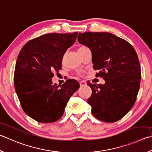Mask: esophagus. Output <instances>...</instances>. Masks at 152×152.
<instances>
[{
    "instance_id": "1",
    "label": "esophagus",
    "mask_w": 152,
    "mask_h": 152,
    "mask_svg": "<svg viewBox=\"0 0 152 152\" xmlns=\"http://www.w3.org/2000/svg\"><path fill=\"white\" fill-rule=\"evenodd\" d=\"M80 86L82 87V86H84L86 85V82L84 80H82L80 82Z\"/></svg>"
}]
</instances>
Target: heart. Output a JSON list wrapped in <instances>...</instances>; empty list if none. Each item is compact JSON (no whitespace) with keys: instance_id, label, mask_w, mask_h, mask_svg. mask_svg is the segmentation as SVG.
I'll return each mask as SVG.
<instances>
[{"instance_id":"b5f03b06","label":"heart","mask_w":152,"mask_h":152,"mask_svg":"<svg viewBox=\"0 0 152 152\" xmlns=\"http://www.w3.org/2000/svg\"><path fill=\"white\" fill-rule=\"evenodd\" d=\"M85 48H86V46H80V47L78 48V52L80 51V50H83V49Z\"/></svg>"}]
</instances>
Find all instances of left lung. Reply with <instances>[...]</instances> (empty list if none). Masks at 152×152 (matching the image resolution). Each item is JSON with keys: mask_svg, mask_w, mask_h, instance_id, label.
Returning <instances> with one entry per match:
<instances>
[{"mask_svg": "<svg viewBox=\"0 0 152 152\" xmlns=\"http://www.w3.org/2000/svg\"><path fill=\"white\" fill-rule=\"evenodd\" d=\"M78 42L92 52L93 68L104 84L87 82L92 114L104 122H114L128 114L139 92L141 68L136 50L126 40L109 32L79 33Z\"/></svg>", "mask_w": 152, "mask_h": 152, "instance_id": "1", "label": "left lung"}]
</instances>
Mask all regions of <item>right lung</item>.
<instances>
[{"mask_svg":"<svg viewBox=\"0 0 152 152\" xmlns=\"http://www.w3.org/2000/svg\"><path fill=\"white\" fill-rule=\"evenodd\" d=\"M78 33L44 34L26 42L19 52L14 74L15 90L24 112L38 122L58 120L80 87L75 80H68L62 86L52 80L54 72L62 69L64 54Z\"/></svg>","mask_w":152,"mask_h":152,"instance_id":"obj_1","label":"right lung"}]
</instances>
